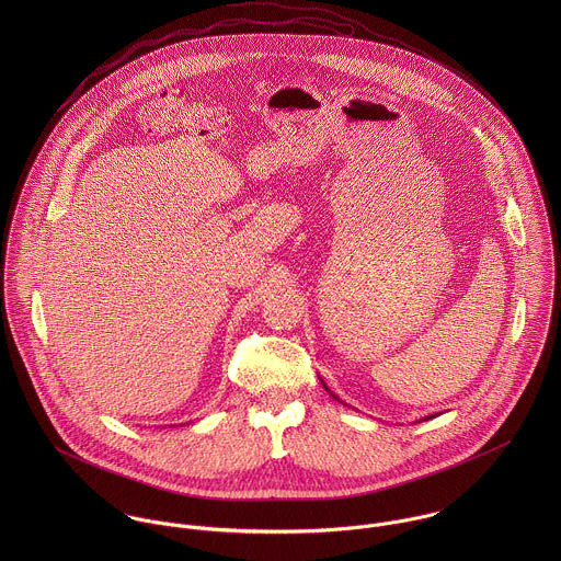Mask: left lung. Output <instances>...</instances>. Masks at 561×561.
Returning a JSON list of instances; mask_svg holds the SVG:
<instances>
[{
  "label": "left lung",
  "mask_w": 561,
  "mask_h": 561,
  "mask_svg": "<svg viewBox=\"0 0 561 561\" xmlns=\"http://www.w3.org/2000/svg\"><path fill=\"white\" fill-rule=\"evenodd\" d=\"M320 380H321V378H320ZM321 385H323V380H321ZM323 389H325V391H328V393H330V396H332V398H334V400L341 401V400H339V398H336V396H334V393H332V391H330V389H328V387H325V385H323ZM436 416H438V414H436ZM427 419H434V414H430V416H425V421H427Z\"/></svg>",
  "instance_id": "8db88e82"
}]
</instances>
